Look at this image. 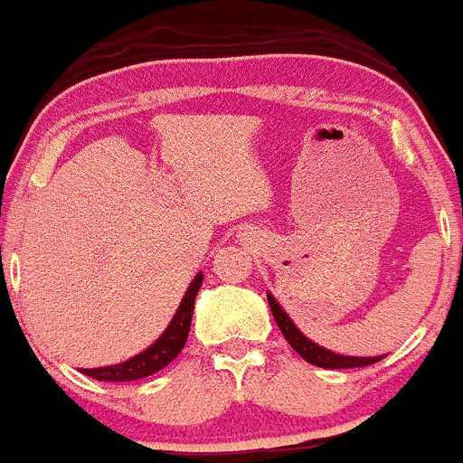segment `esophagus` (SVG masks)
<instances>
[{
    "instance_id": "1",
    "label": "esophagus",
    "mask_w": 463,
    "mask_h": 463,
    "mask_svg": "<svg viewBox=\"0 0 463 463\" xmlns=\"http://www.w3.org/2000/svg\"><path fill=\"white\" fill-rule=\"evenodd\" d=\"M243 237H250V235H248V232H243Z\"/></svg>"
}]
</instances>
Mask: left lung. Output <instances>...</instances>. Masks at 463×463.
I'll return each instance as SVG.
<instances>
[{
    "mask_svg": "<svg viewBox=\"0 0 463 463\" xmlns=\"http://www.w3.org/2000/svg\"><path fill=\"white\" fill-rule=\"evenodd\" d=\"M267 302H269L271 315L280 327L282 336L287 338V343L298 352L306 362L310 364L321 366V369H355V366H369L380 362L383 355H371V358H360V355H343V354H334L330 349L321 347L310 341L308 336H304L302 330L295 326L291 317L287 315V310L278 304V299L271 293H267Z\"/></svg>",
    "mask_w": 463,
    "mask_h": 463,
    "instance_id": "1",
    "label": "left lung"
}]
</instances>
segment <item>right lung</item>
<instances>
[{
    "mask_svg": "<svg viewBox=\"0 0 463 463\" xmlns=\"http://www.w3.org/2000/svg\"><path fill=\"white\" fill-rule=\"evenodd\" d=\"M203 271H198L194 276V280L189 282L185 295H183L181 304H178L175 317L168 323L164 334L155 341L150 347L144 349L133 358L120 362V364L111 366H99V369H81L83 375L92 377L99 382H133L142 380V377L153 375L168 366L178 354L183 352L189 334V326H192V315H194V302H196V295L203 285Z\"/></svg>",
    "mask_w": 463,
    "mask_h": 463,
    "instance_id": "obj_1",
    "label": "right lung"
}]
</instances>
